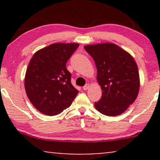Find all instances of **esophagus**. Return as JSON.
Listing matches in <instances>:
<instances>
[{"label":"esophagus","instance_id":"1","mask_svg":"<svg viewBox=\"0 0 160 160\" xmlns=\"http://www.w3.org/2000/svg\"><path fill=\"white\" fill-rule=\"evenodd\" d=\"M89 84H87L86 85H84V86L83 87V89H84V90H87V89H89Z\"/></svg>","mask_w":160,"mask_h":160}]
</instances>
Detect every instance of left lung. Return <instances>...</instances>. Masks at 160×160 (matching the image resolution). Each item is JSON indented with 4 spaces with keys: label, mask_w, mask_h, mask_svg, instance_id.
I'll list each match as a JSON object with an SVG mask.
<instances>
[{
    "label": "left lung",
    "mask_w": 160,
    "mask_h": 160,
    "mask_svg": "<svg viewBox=\"0 0 160 160\" xmlns=\"http://www.w3.org/2000/svg\"><path fill=\"white\" fill-rule=\"evenodd\" d=\"M97 68L102 97L95 102L102 114H121L133 103L138 94L140 80L136 62L130 54L111 43L85 46Z\"/></svg>",
    "instance_id": "obj_1"
}]
</instances>
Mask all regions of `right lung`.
I'll list each match as a JSON object with an SVG mask.
<instances>
[{
    "instance_id": "right-lung-1",
    "label": "right lung",
    "mask_w": 160,
    "mask_h": 160,
    "mask_svg": "<svg viewBox=\"0 0 160 160\" xmlns=\"http://www.w3.org/2000/svg\"><path fill=\"white\" fill-rule=\"evenodd\" d=\"M78 47L76 43H53L38 50L30 60L25 78L26 94L43 114H59L69 108L78 95L66 68V62Z\"/></svg>"
}]
</instances>
